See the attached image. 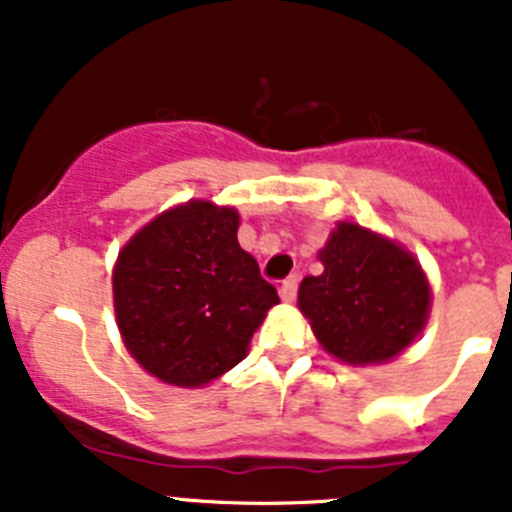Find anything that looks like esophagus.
I'll return each mask as SVG.
<instances>
[{"instance_id":"34e87169","label":"esophagus","mask_w":512,"mask_h":512,"mask_svg":"<svg viewBox=\"0 0 512 512\" xmlns=\"http://www.w3.org/2000/svg\"><path fill=\"white\" fill-rule=\"evenodd\" d=\"M297 284H300V274H292V277H287L282 282V287H279V297H282L284 302H292L297 297Z\"/></svg>"}]
</instances>
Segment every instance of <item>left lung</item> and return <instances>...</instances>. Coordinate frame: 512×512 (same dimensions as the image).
<instances>
[{"label":"left lung","mask_w":512,"mask_h":512,"mask_svg":"<svg viewBox=\"0 0 512 512\" xmlns=\"http://www.w3.org/2000/svg\"><path fill=\"white\" fill-rule=\"evenodd\" d=\"M318 259L323 274L302 279L297 305L330 356L382 364L420 336L431 287L413 253L361 225L338 223Z\"/></svg>","instance_id":"8db88e82"}]
</instances>
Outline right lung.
I'll return each instance as SVG.
<instances>
[{"label":"right lung","instance_id":"obj_1","mask_svg":"<svg viewBox=\"0 0 512 512\" xmlns=\"http://www.w3.org/2000/svg\"><path fill=\"white\" fill-rule=\"evenodd\" d=\"M233 207L189 200L153 217L125 243L112 271L125 348L148 374L202 387L246 359L253 333L279 302L238 246Z\"/></svg>","mask_w":512,"mask_h":512}]
</instances>
